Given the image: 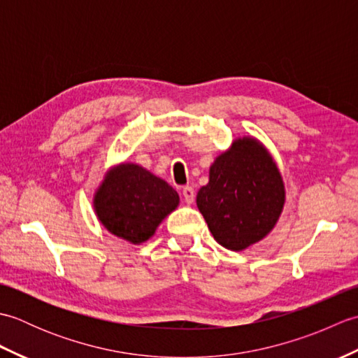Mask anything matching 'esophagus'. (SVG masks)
Listing matches in <instances>:
<instances>
[{
	"instance_id": "34e87169",
	"label": "esophagus",
	"mask_w": 358,
	"mask_h": 358,
	"mask_svg": "<svg viewBox=\"0 0 358 358\" xmlns=\"http://www.w3.org/2000/svg\"><path fill=\"white\" fill-rule=\"evenodd\" d=\"M181 195H183V199L187 204H192L194 200H195V191H194V187H191V186H186V187L181 189Z\"/></svg>"
}]
</instances>
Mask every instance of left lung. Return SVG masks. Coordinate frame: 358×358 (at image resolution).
I'll list each match as a JSON object with an SVG mask.
<instances>
[{
	"label": "left lung",
	"instance_id": "obj_1",
	"mask_svg": "<svg viewBox=\"0 0 358 358\" xmlns=\"http://www.w3.org/2000/svg\"><path fill=\"white\" fill-rule=\"evenodd\" d=\"M283 177L269 150L254 136H241L220 154L209 183L196 194V206L215 241L245 250L263 240L283 212Z\"/></svg>",
	"mask_w": 358,
	"mask_h": 358
}]
</instances>
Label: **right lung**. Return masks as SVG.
Masks as SVG:
<instances>
[{
  "mask_svg": "<svg viewBox=\"0 0 358 358\" xmlns=\"http://www.w3.org/2000/svg\"><path fill=\"white\" fill-rule=\"evenodd\" d=\"M178 203L172 186L135 163L112 167L94 195L98 222L132 245L148 241Z\"/></svg>",
  "mask_w": 358,
  "mask_h": 358,
  "instance_id": "add662e5",
  "label": "right lung"
}]
</instances>
